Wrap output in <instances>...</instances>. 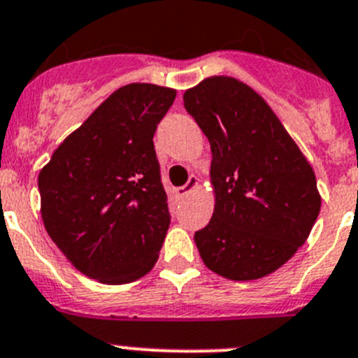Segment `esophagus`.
I'll use <instances>...</instances> for the list:
<instances>
[{
  "mask_svg": "<svg viewBox=\"0 0 358 358\" xmlns=\"http://www.w3.org/2000/svg\"><path fill=\"white\" fill-rule=\"evenodd\" d=\"M196 188H199V177H196V176H189L188 182H186V185L182 186V188L177 189V195H179V196H188L189 193L195 192Z\"/></svg>",
  "mask_w": 358,
  "mask_h": 358,
  "instance_id": "esophagus-1",
  "label": "esophagus"
}]
</instances>
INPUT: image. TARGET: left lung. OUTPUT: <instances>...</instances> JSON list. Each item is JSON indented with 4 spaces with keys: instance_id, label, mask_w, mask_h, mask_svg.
Returning a JSON list of instances; mask_svg holds the SVG:
<instances>
[{
    "instance_id": "obj_1",
    "label": "left lung",
    "mask_w": 358,
    "mask_h": 358,
    "mask_svg": "<svg viewBox=\"0 0 358 358\" xmlns=\"http://www.w3.org/2000/svg\"><path fill=\"white\" fill-rule=\"evenodd\" d=\"M209 138L214 213L195 232L203 264L232 281L260 279L309 237L322 196L313 166L267 101L234 77H207L182 96Z\"/></svg>"
}]
</instances>
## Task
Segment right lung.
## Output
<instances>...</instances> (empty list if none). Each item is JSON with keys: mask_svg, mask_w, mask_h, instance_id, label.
Masks as SVG:
<instances>
[{"mask_svg": "<svg viewBox=\"0 0 358 358\" xmlns=\"http://www.w3.org/2000/svg\"><path fill=\"white\" fill-rule=\"evenodd\" d=\"M173 100L170 87H119L40 170L47 234L100 283L137 281L158 260L170 214L152 137Z\"/></svg>", "mask_w": 358, "mask_h": 358, "instance_id": "add662e5", "label": "right lung"}]
</instances>
